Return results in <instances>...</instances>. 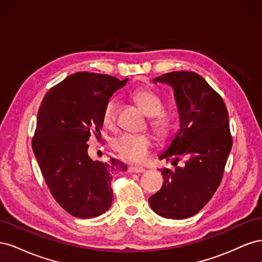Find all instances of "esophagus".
<instances>
[{
	"instance_id": "1",
	"label": "esophagus",
	"mask_w": 262,
	"mask_h": 262,
	"mask_svg": "<svg viewBox=\"0 0 262 262\" xmlns=\"http://www.w3.org/2000/svg\"><path fill=\"white\" fill-rule=\"evenodd\" d=\"M128 170L130 172H137V173H141V172L145 171V169L143 167H140V166H130V167H128Z\"/></svg>"
}]
</instances>
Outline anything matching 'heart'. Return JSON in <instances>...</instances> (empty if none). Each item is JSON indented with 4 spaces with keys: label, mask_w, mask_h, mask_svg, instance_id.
<instances>
[{
    "label": "heart",
    "mask_w": 262,
    "mask_h": 262,
    "mask_svg": "<svg viewBox=\"0 0 262 262\" xmlns=\"http://www.w3.org/2000/svg\"><path fill=\"white\" fill-rule=\"evenodd\" d=\"M133 99L149 116L148 125L158 137H166L171 129V118L163 108L161 97L147 89H139L133 93ZM119 101L110 98L104 106L101 120L108 129H114L117 124ZM153 147V139L147 133L122 134L114 142V148L123 160L131 163H143Z\"/></svg>",
    "instance_id": "b5f03b06"
}]
</instances>
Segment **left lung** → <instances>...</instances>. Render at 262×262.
<instances>
[{"label": "left lung", "mask_w": 262, "mask_h": 262, "mask_svg": "<svg viewBox=\"0 0 262 262\" xmlns=\"http://www.w3.org/2000/svg\"><path fill=\"white\" fill-rule=\"evenodd\" d=\"M175 91L180 130L161 160H184V167L162 170L160 191L149 196L150 208L161 216L181 220L194 215L217 190L233 145L228 113L221 95L202 76L176 71L154 78Z\"/></svg>", "instance_id": "1"}]
</instances>
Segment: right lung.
<instances>
[{"label": "right lung", "instance_id": "right-lung-1", "mask_svg": "<svg viewBox=\"0 0 262 262\" xmlns=\"http://www.w3.org/2000/svg\"><path fill=\"white\" fill-rule=\"evenodd\" d=\"M128 78L77 72L54 85L39 108L31 146L52 196L71 215L91 219L113 202L110 180L126 166L115 158L94 162L87 154L91 136L100 139L102 109Z\"/></svg>", "mask_w": 262, "mask_h": 262}]
</instances>
